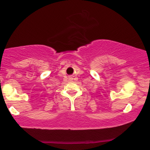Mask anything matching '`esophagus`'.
I'll list each match as a JSON object with an SVG mask.
<instances>
[{
    "mask_svg": "<svg viewBox=\"0 0 150 150\" xmlns=\"http://www.w3.org/2000/svg\"><path fill=\"white\" fill-rule=\"evenodd\" d=\"M70 79H72V78H71V77L70 78Z\"/></svg>",
    "mask_w": 150,
    "mask_h": 150,
    "instance_id": "1",
    "label": "esophagus"
}]
</instances>
